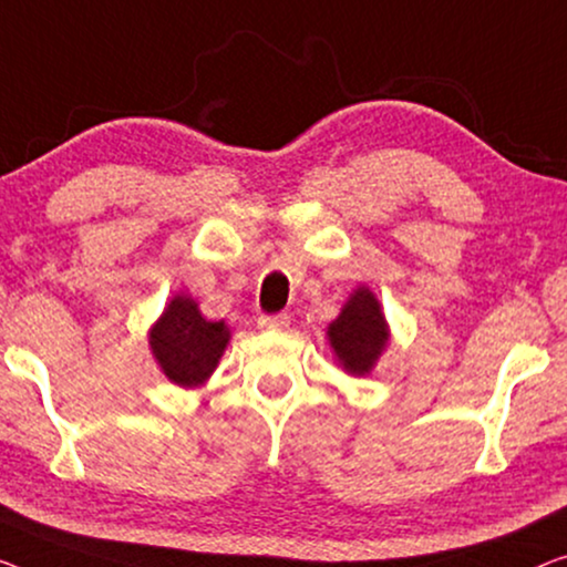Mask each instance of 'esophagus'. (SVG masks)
Returning a JSON list of instances; mask_svg holds the SVG:
<instances>
[{
	"mask_svg": "<svg viewBox=\"0 0 567 567\" xmlns=\"http://www.w3.org/2000/svg\"><path fill=\"white\" fill-rule=\"evenodd\" d=\"M257 323L259 328H265V331H285V328L290 326V316H285V312H275V316H261Z\"/></svg>",
	"mask_w": 567,
	"mask_h": 567,
	"instance_id": "34e87169",
	"label": "esophagus"
}]
</instances>
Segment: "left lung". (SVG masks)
Instances as JSON below:
<instances>
[{
	"label": "left lung",
	"mask_w": 567,
	"mask_h": 567,
	"mask_svg": "<svg viewBox=\"0 0 567 567\" xmlns=\"http://www.w3.org/2000/svg\"><path fill=\"white\" fill-rule=\"evenodd\" d=\"M328 338H331L336 357L346 371L367 374L374 367L386 343V326L379 302L367 287H359L351 295L341 316L328 328Z\"/></svg>",
	"instance_id": "obj_1"
}]
</instances>
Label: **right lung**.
<instances>
[{"mask_svg": "<svg viewBox=\"0 0 567 567\" xmlns=\"http://www.w3.org/2000/svg\"><path fill=\"white\" fill-rule=\"evenodd\" d=\"M229 343L224 320L210 323L198 306L177 295L150 333V346L165 377L181 386H198L210 377Z\"/></svg>", "mask_w": 567, "mask_h": 567, "instance_id": "obj_1", "label": "right lung"}]
</instances>
